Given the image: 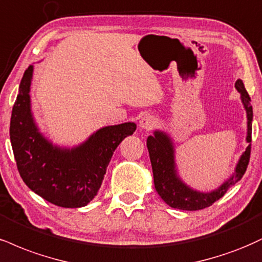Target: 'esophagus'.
Returning <instances> with one entry per match:
<instances>
[{
  "mask_svg": "<svg viewBox=\"0 0 262 262\" xmlns=\"http://www.w3.org/2000/svg\"><path fill=\"white\" fill-rule=\"evenodd\" d=\"M156 124H157L156 118L154 117V116H151V115L144 116V117L141 118L140 122H139V127L145 129V130H151V129L155 127Z\"/></svg>",
  "mask_w": 262,
  "mask_h": 262,
  "instance_id": "1",
  "label": "esophagus"
}]
</instances>
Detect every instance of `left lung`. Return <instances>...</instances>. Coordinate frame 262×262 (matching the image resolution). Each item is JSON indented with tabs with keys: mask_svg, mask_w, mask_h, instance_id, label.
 I'll list each match as a JSON object with an SVG mask.
<instances>
[{
	"mask_svg": "<svg viewBox=\"0 0 262 262\" xmlns=\"http://www.w3.org/2000/svg\"><path fill=\"white\" fill-rule=\"evenodd\" d=\"M235 89L242 94V101L247 110L248 116V137L247 141L251 143V121H253V107L250 106V96L245 90L244 84L241 79L235 81ZM149 150L151 166L154 173V184L156 191L162 200L171 207L185 211H196L209 207L223 195L231 185L235 184L242 179L247 171L249 160H250L251 144L249 145L239 160L234 176L216 190L211 193H200L193 190L183 183L176 174L174 168V151L172 141L162 132H155V135H150L146 141Z\"/></svg>",
	"mask_w": 262,
	"mask_h": 262,
	"instance_id": "obj_1",
	"label": "left lung"
}]
</instances>
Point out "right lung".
Here are the masks:
<instances>
[{
    "label": "right lung",
    "mask_w": 262,
    "mask_h": 262,
    "mask_svg": "<svg viewBox=\"0 0 262 262\" xmlns=\"http://www.w3.org/2000/svg\"><path fill=\"white\" fill-rule=\"evenodd\" d=\"M33 66L25 69L12 110L9 137L21 179L34 193L61 207H81L95 198L119 143L137 129L123 123L97 130L74 149L53 146L37 130L30 111Z\"/></svg>",
    "instance_id": "1"
}]
</instances>
